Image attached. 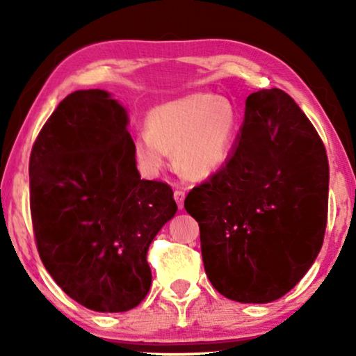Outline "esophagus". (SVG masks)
<instances>
[{
    "label": "esophagus",
    "instance_id": "34e87169",
    "mask_svg": "<svg viewBox=\"0 0 356 356\" xmlns=\"http://www.w3.org/2000/svg\"><path fill=\"white\" fill-rule=\"evenodd\" d=\"M173 197H175V201H177L178 207L183 209V202H184V197H186V193H184L181 188H178V189H175Z\"/></svg>",
    "mask_w": 356,
    "mask_h": 356
}]
</instances>
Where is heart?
I'll return each instance as SVG.
<instances>
[{
  "label": "heart",
  "mask_w": 356,
  "mask_h": 356,
  "mask_svg": "<svg viewBox=\"0 0 356 356\" xmlns=\"http://www.w3.org/2000/svg\"><path fill=\"white\" fill-rule=\"evenodd\" d=\"M240 116L230 100L206 92L165 102L149 111L145 133L133 143L136 162L150 177L168 163L189 178L202 179L225 167L235 152Z\"/></svg>",
  "instance_id": "b5f03b06"
}]
</instances>
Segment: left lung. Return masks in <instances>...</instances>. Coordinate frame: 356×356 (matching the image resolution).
Instances as JSON below:
<instances>
[{
    "label": "left lung",
    "instance_id": "obj_1",
    "mask_svg": "<svg viewBox=\"0 0 356 356\" xmlns=\"http://www.w3.org/2000/svg\"><path fill=\"white\" fill-rule=\"evenodd\" d=\"M327 196V155L311 121L284 90L251 94L230 162L184 199L213 289L240 303L289 293L323 246Z\"/></svg>",
    "mask_w": 356,
    "mask_h": 356
}]
</instances>
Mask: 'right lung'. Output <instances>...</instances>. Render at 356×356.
<instances>
[{"label":"right lung","mask_w":356,"mask_h":356,"mask_svg":"<svg viewBox=\"0 0 356 356\" xmlns=\"http://www.w3.org/2000/svg\"><path fill=\"white\" fill-rule=\"evenodd\" d=\"M128 123L106 90H76L48 118L29 162L43 266L67 296L100 313L145 298L147 250L178 211L167 183L140 179Z\"/></svg>","instance_id":"add662e5"}]
</instances>
